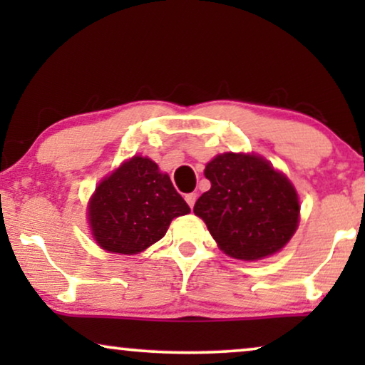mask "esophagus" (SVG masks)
<instances>
[{"label":"esophagus","instance_id":"obj_1","mask_svg":"<svg viewBox=\"0 0 365 365\" xmlns=\"http://www.w3.org/2000/svg\"><path fill=\"white\" fill-rule=\"evenodd\" d=\"M184 199H186V202L189 204V207H194V202H196L197 199V194L196 192H189L184 196Z\"/></svg>","mask_w":365,"mask_h":365}]
</instances>
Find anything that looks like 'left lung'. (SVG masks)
<instances>
[{"mask_svg":"<svg viewBox=\"0 0 365 365\" xmlns=\"http://www.w3.org/2000/svg\"><path fill=\"white\" fill-rule=\"evenodd\" d=\"M211 189L194 214L227 256L257 261L286 246L299 224V197L291 181L256 154L224 153L207 163Z\"/></svg>","mask_w":365,"mask_h":365,"instance_id":"8db88e82","label":"left lung"}]
</instances>
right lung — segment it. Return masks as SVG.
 I'll list each match as a JSON object with an SVG mask.
<instances>
[{
    "label": "right lung",
    "mask_w": 365,
    "mask_h": 365,
    "mask_svg": "<svg viewBox=\"0 0 365 365\" xmlns=\"http://www.w3.org/2000/svg\"><path fill=\"white\" fill-rule=\"evenodd\" d=\"M191 212L168 174L134 156L104 178L88 206L93 237L114 254H138L166 234L174 217Z\"/></svg>",
    "instance_id": "obj_1"
}]
</instances>
